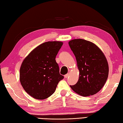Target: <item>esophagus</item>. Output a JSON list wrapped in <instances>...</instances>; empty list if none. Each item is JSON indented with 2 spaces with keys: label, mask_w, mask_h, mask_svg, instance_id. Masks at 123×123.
Segmentation results:
<instances>
[{
  "label": "esophagus",
  "mask_w": 123,
  "mask_h": 123,
  "mask_svg": "<svg viewBox=\"0 0 123 123\" xmlns=\"http://www.w3.org/2000/svg\"><path fill=\"white\" fill-rule=\"evenodd\" d=\"M69 76V74H67L65 75H64V78H68Z\"/></svg>",
  "instance_id": "obj_1"
}]
</instances>
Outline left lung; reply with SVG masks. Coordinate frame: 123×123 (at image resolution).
Wrapping results in <instances>:
<instances>
[{"instance_id":"left-lung-1","label":"left lung","mask_w":123,"mask_h":123,"mask_svg":"<svg viewBox=\"0 0 123 123\" xmlns=\"http://www.w3.org/2000/svg\"><path fill=\"white\" fill-rule=\"evenodd\" d=\"M79 70L78 81L70 86L83 97L92 95L103 88L109 75V64L103 51L90 41L74 39L68 42Z\"/></svg>"}]
</instances>
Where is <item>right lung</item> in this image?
I'll return each instance as SVG.
<instances>
[{
    "mask_svg": "<svg viewBox=\"0 0 123 123\" xmlns=\"http://www.w3.org/2000/svg\"><path fill=\"white\" fill-rule=\"evenodd\" d=\"M63 42L49 41L39 45L25 58L20 68L19 80L27 93L38 100L53 94L60 81L64 78L60 74L55 58Z\"/></svg>",
    "mask_w": 123,
    "mask_h": 123,
    "instance_id": "add662e5",
    "label": "right lung"
}]
</instances>
